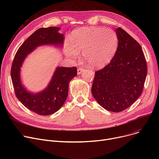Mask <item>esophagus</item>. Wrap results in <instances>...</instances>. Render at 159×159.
I'll return each instance as SVG.
<instances>
[{"label": "esophagus", "instance_id": "34e87169", "mask_svg": "<svg viewBox=\"0 0 159 159\" xmlns=\"http://www.w3.org/2000/svg\"><path fill=\"white\" fill-rule=\"evenodd\" d=\"M84 69L83 68H78V70H77V74L78 75H80L83 71H84Z\"/></svg>", "mask_w": 159, "mask_h": 159}]
</instances>
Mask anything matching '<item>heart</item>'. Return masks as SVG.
I'll return each mask as SVG.
<instances>
[{"mask_svg": "<svg viewBox=\"0 0 159 159\" xmlns=\"http://www.w3.org/2000/svg\"><path fill=\"white\" fill-rule=\"evenodd\" d=\"M119 45L116 33L102 27H82L74 30L70 44L65 46V54L72 61L79 58L82 52L84 61L92 68H102L115 56Z\"/></svg>", "mask_w": 159, "mask_h": 159, "instance_id": "b5f03b06", "label": "heart"}]
</instances>
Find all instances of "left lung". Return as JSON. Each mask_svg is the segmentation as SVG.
I'll return each mask as SVG.
<instances>
[{
    "label": "left lung",
    "instance_id": "1",
    "mask_svg": "<svg viewBox=\"0 0 159 159\" xmlns=\"http://www.w3.org/2000/svg\"><path fill=\"white\" fill-rule=\"evenodd\" d=\"M119 45L110 62L95 72L91 92L106 110L120 112L134 103L143 91L147 64L142 48L120 28L116 29Z\"/></svg>",
    "mask_w": 159,
    "mask_h": 159
}]
</instances>
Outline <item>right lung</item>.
Listing matches in <instances>:
<instances>
[{"label":"right lung","mask_w":159,"mask_h":159,"mask_svg":"<svg viewBox=\"0 0 159 159\" xmlns=\"http://www.w3.org/2000/svg\"><path fill=\"white\" fill-rule=\"evenodd\" d=\"M60 30L58 27L38 29L19 48L12 64L11 77L16 98L28 109L40 115H52L61 109L68 95L69 83L77 76V70L76 67H56L46 88L34 93L22 84L21 68L28 55L37 47L54 46L62 48L64 37L59 33Z\"/></svg>","instance_id":"add662e5"}]
</instances>
